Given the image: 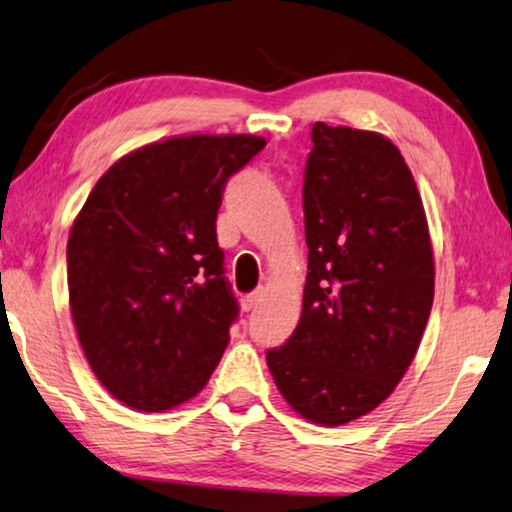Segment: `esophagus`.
Listing matches in <instances>:
<instances>
[{
  "instance_id": "esophagus-1",
  "label": "esophagus",
  "mask_w": 512,
  "mask_h": 512,
  "mask_svg": "<svg viewBox=\"0 0 512 512\" xmlns=\"http://www.w3.org/2000/svg\"><path fill=\"white\" fill-rule=\"evenodd\" d=\"M261 298H263V293H261V291L247 293V295H242L240 305H242V309H244V311H251V309H254V307L258 305V302H261Z\"/></svg>"
}]
</instances>
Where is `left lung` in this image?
Instances as JSON below:
<instances>
[{"instance_id": "obj_1", "label": "left lung", "mask_w": 512, "mask_h": 512, "mask_svg": "<svg viewBox=\"0 0 512 512\" xmlns=\"http://www.w3.org/2000/svg\"><path fill=\"white\" fill-rule=\"evenodd\" d=\"M311 140L305 300L265 358L300 416L335 427L402 381L432 311L434 258L418 187L388 138L316 122Z\"/></svg>"}]
</instances>
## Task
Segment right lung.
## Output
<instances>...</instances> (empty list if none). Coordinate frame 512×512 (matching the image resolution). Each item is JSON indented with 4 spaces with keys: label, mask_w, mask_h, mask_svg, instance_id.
Instances as JSON below:
<instances>
[{
    "label": "right lung",
    "mask_w": 512,
    "mask_h": 512,
    "mask_svg": "<svg viewBox=\"0 0 512 512\" xmlns=\"http://www.w3.org/2000/svg\"><path fill=\"white\" fill-rule=\"evenodd\" d=\"M256 136H182L110 166L73 221L66 279L87 362L138 411L194 397L219 365L240 307L217 242L226 182Z\"/></svg>",
    "instance_id": "1"
}]
</instances>
